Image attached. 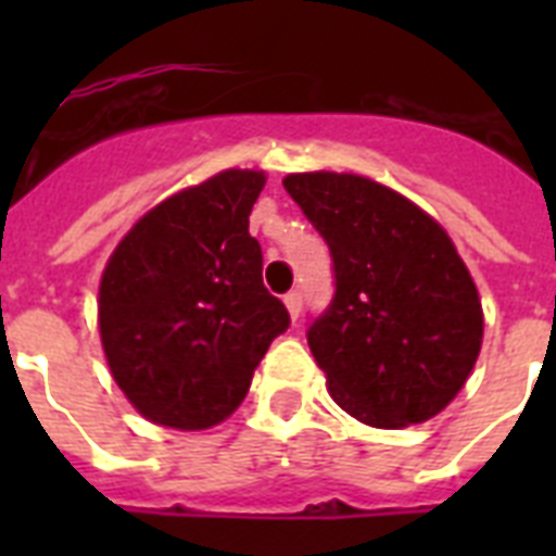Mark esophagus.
<instances>
[{"label":"esophagus","instance_id":"esophagus-1","mask_svg":"<svg viewBox=\"0 0 556 556\" xmlns=\"http://www.w3.org/2000/svg\"><path fill=\"white\" fill-rule=\"evenodd\" d=\"M286 308H288V314H291V317H300V312H303V294H300V291H288L286 294Z\"/></svg>","mask_w":556,"mask_h":556}]
</instances>
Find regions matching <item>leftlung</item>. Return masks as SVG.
I'll return each mask as SVG.
<instances>
[{
  "label": "left lung",
  "instance_id": "obj_1",
  "mask_svg": "<svg viewBox=\"0 0 556 556\" xmlns=\"http://www.w3.org/2000/svg\"><path fill=\"white\" fill-rule=\"evenodd\" d=\"M282 185L331 251L334 296L305 331L331 397L380 430L439 415L473 371L484 331L456 244L364 176L296 173Z\"/></svg>",
  "mask_w": 556,
  "mask_h": 556
}]
</instances>
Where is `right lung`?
Listing matches in <instances>:
<instances>
[{
    "label": "right lung",
    "mask_w": 556,
    "mask_h": 556,
    "mask_svg": "<svg viewBox=\"0 0 556 556\" xmlns=\"http://www.w3.org/2000/svg\"><path fill=\"white\" fill-rule=\"evenodd\" d=\"M262 187L265 173L225 169L161 201L109 256L100 340L112 378L152 424L225 421L291 326L262 286V248L248 233Z\"/></svg>",
    "instance_id": "add662e5"
}]
</instances>
